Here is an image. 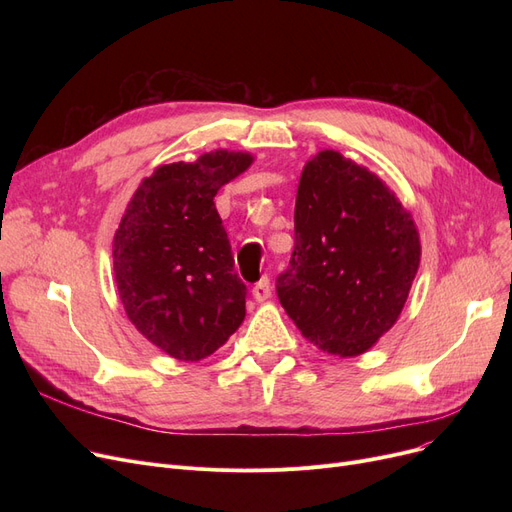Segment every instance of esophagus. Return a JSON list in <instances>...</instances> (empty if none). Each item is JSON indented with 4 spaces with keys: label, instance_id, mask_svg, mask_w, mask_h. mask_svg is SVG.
Here are the masks:
<instances>
[{
    "label": "esophagus",
    "instance_id": "esophagus-1",
    "mask_svg": "<svg viewBox=\"0 0 512 512\" xmlns=\"http://www.w3.org/2000/svg\"><path fill=\"white\" fill-rule=\"evenodd\" d=\"M270 297H272V282H270V278L263 276V278L253 286V299L259 301V303H263V301H267Z\"/></svg>",
    "mask_w": 512,
    "mask_h": 512
}]
</instances>
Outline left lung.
I'll return each mask as SVG.
<instances>
[{
	"label": "left lung",
	"instance_id": "obj_1",
	"mask_svg": "<svg viewBox=\"0 0 512 512\" xmlns=\"http://www.w3.org/2000/svg\"><path fill=\"white\" fill-rule=\"evenodd\" d=\"M421 257L411 213L367 168L321 151L301 174L294 251L276 278L282 307L321 351L355 357L407 303Z\"/></svg>",
	"mask_w": 512,
	"mask_h": 512
}]
</instances>
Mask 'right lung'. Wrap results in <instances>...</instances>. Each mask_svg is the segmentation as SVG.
I'll list each match as a JSON object with an SVG mask.
<instances>
[{
	"label": "right lung",
	"instance_id": "obj_1",
	"mask_svg": "<svg viewBox=\"0 0 512 512\" xmlns=\"http://www.w3.org/2000/svg\"><path fill=\"white\" fill-rule=\"evenodd\" d=\"M249 153L213 151L159 166L130 199L114 236V274L128 319L180 361L209 357L245 319L247 284L213 197Z\"/></svg>",
	"mask_w": 512,
	"mask_h": 512
}]
</instances>
